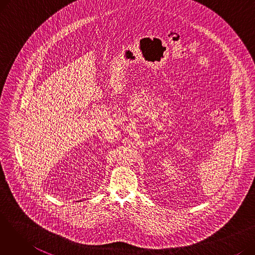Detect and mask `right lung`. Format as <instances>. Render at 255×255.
Wrapping results in <instances>:
<instances>
[{"label": "right lung", "mask_w": 255, "mask_h": 255, "mask_svg": "<svg viewBox=\"0 0 255 255\" xmlns=\"http://www.w3.org/2000/svg\"><path fill=\"white\" fill-rule=\"evenodd\" d=\"M79 202H80V200H79Z\"/></svg>", "instance_id": "1"}]
</instances>
